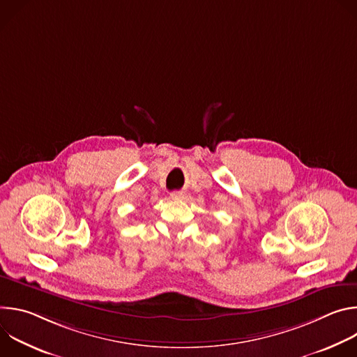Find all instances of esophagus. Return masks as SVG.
I'll return each mask as SVG.
<instances>
[{"label":"esophagus","mask_w":357,"mask_h":357,"mask_svg":"<svg viewBox=\"0 0 357 357\" xmlns=\"http://www.w3.org/2000/svg\"><path fill=\"white\" fill-rule=\"evenodd\" d=\"M171 197H172L174 200H181V199L185 197V193H183V192H172V193H171Z\"/></svg>","instance_id":"34e87169"}]
</instances>
